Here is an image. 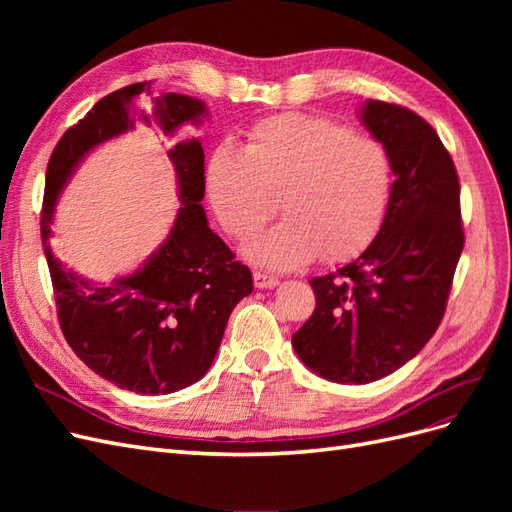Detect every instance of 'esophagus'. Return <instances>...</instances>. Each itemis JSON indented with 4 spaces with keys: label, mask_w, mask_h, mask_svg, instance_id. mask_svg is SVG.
Here are the masks:
<instances>
[{
    "label": "esophagus",
    "mask_w": 512,
    "mask_h": 512,
    "mask_svg": "<svg viewBox=\"0 0 512 512\" xmlns=\"http://www.w3.org/2000/svg\"><path fill=\"white\" fill-rule=\"evenodd\" d=\"M254 286L256 288H273L277 286V277L265 271H254Z\"/></svg>",
    "instance_id": "34e87169"
}]
</instances>
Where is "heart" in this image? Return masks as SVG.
Returning a JSON list of instances; mask_svg holds the SVG:
<instances>
[{
	"mask_svg": "<svg viewBox=\"0 0 512 512\" xmlns=\"http://www.w3.org/2000/svg\"><path fill=\"white\" fill-rule=\"evenodd\" d=\"M207 196L222 226L252 237L280 209L286 218L250 247V258L292 269L316 254L348 258L378 232L389 207L393 164L378 138L322 115L286 113L258 121L245 147L211 151Z\"/></svg>",
	"mask_w": 512,
	"mask_h": 512,
	"instance_id": "obj_1",
	"label": "heart"
}]
</instances>
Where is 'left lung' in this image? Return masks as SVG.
I'll list each match as a JSON object with an SVG mask.
<instances>
[{"mask_svg": "<svg viewBox=\"0 0 512 512\" xmlns=\"http://www.w3.org/2000/svg\"><path fill=\"white\" fill-rule=\"evenodd\" d=\"M393 188L376 239L350 265L309 280L316 309L292 335L299 359L339 384L393 374L438 331L463 250L459 177L438 132L406 106L369 100Z\"/></svg>", "mask_w": 512, "mask_h": 512, "instance_id": "obj_1", "label": "left lung"}]
</instances>
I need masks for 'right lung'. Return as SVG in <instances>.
I'll use <instances>...</instances> for the list:
<instances>
[{"instance_id": "obj_1", "label": "right lung", "mask_w": 512, "mask_h": 512, "mask_svg": "<svg viewBox=\"0 0 512 512\" xmlns=\"http://www.w3.org/2000/svg\"><path fill=\"white\" fill-rule=\"evenodd\" d=\"M147 83L104 96L64 132L44 179L40 211L42 243L51 237L59 190L89 149L134 128ZM205 104L166 94L158 119L166 134L196 121ZM179 177L181 209L168 241L143 269L94 286L61 269L46 247L61 333L74 354L104 380L141 395L175 393L207 374L218 354L228 316L252 292V273L207 226L205 153L196 136L168 151Z\"/></svg>"}]
</instances>
